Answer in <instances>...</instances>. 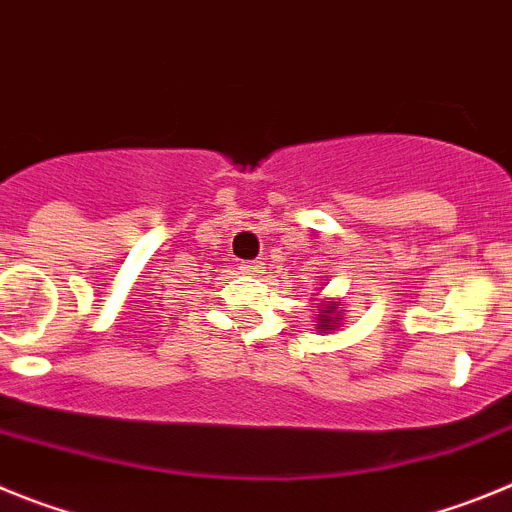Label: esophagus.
<instances>
[{"instance_id":"obj_1","label":"esophagus","mask_w":512,"mask_h":512,"mask_svg":"<svg viewBox=\"0 0 512 512\" xmlns=\"http://www.w3.org/2000/svg\"><path fill=\"white\" fill-rule=\"evenodd\" d=\"M238 269L243 271V274H251V277H259V274H264V264L261 261H241V266Z\"/></svg>"}]
</instances>
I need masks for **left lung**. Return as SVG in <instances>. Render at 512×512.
Wrapping results in <instances>:
<instances>
[{"label":"left lung","instance_id":"8db88e82","mask_svg":"<svg viewBox=\"0 0 512 512\" xmlns=\"http://www.w3.org/2000/svg\"><path fill=\"white\" fill-rule=\"evenodd\" d=\"M333 310H336L333 305L325 307V315H320V318H318L320 328H336V320H330V312H333Z\"/></svg>","mask_w":512,"mask_h":512}]
</instances>
